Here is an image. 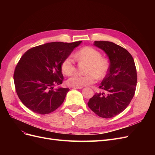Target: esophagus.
Masks as SVG:
<instances>
[{
    "instance_id": "obj_1",
    "label": "esophagus",
    "mask_w": 155,
    "mask_h": 155,
    "mask_svg": "<svg viewBox=\"0 0 155 155\" xmlns=\"http://www.w3.org/2000/svg\"><path fill=\"white\" fill-rule=\"evenodd\" d=\"M74 89H81L82 87H73Z\"/></svg>"
}]
</instances>
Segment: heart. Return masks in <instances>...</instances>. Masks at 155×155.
<instances>
[{
    "label": "heart",
    "mask_w": 155,
    "mask_h": 155,
    "mask_svg": "<svg viewBox=\"0 0 155 155\" xmlns=\"http://www.w3.org/2000/svg\"><path fill=\"white\" fill-rule=\"evenodd\" d=\"M75 58L79 62L87 64L85 75H74L68 80L70 87H82L94 83L99 79L104 78L109 70V63L102 58L100 51L90 46H86L79 50L75 55ZM61 68L66 76H71L76 71L74 61L72 56H68L61 63Z\"/></svg>",
    "instance_id": "1"
}]
</instances>
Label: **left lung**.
Segmentation results:
<instances>
[{
  "instance_id": "1",
  "label": "left lung",
  "mask_w": 155,
  "mask_h": 155,
  "mask_svg": "<svg viewBox=\"0 0 155 155\" xmlns=\"http://www.w3.org/2000/svg\"><path fill=\"white\" fill-rule=\"evenodd\" d=\"M109 59L107 76L100 88L88 102L90 109L101 118H110L123 112L129 105L137 87V74L134 59L126 49L109 41H94Z\"/></svg>"
}]
</instances>
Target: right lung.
I'll return each mask as SVG.
<instances>
[{"mask_svg": "<svg viewBox=\"0 0 155 155\" xmlns=\"http://www.w3.org/2000/svg\"><path fill=\"white\" fill-rule=\"evenodd\" d=\"M82 43L52 42L30 48L23 54L13 74L20 100L35 113H51L63 103L68 88L58 87L63 76L61 65L64 58Z\"/></svg>", "mask_w": 155, "mask_h": 155, "instance_id": "add662e5", "label": "right lung"}]
</instances>
